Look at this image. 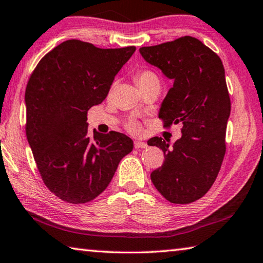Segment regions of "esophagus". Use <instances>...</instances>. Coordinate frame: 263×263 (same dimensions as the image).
<instances>
[{"label":"esophagus","mask_w":263,"mask_h":263,"mask_svg":"<svg viewBox=\"0 0 263 263\" xmlns=\"http://www.w3.org/2000/svg\"><path fill=\"white\" fill-rule=\"evenodd\" d=\"M135 147L136 148H146L147 147V144L145 143V141L137 140V141H135Z\"/></svg>","instance_id":"obj_1"}]
</instances>
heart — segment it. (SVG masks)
I'll return each mask as SVG.
<instances>
[{"mask_svg": "<svg viewBox=\"0 0 263 263\" xmlns=\"http://www.w3.org/2000/svg\"><path fill=\"white\" fill-rule=\"evenodd\" d=\"M136 81L140 89L149 84H154V83H158V84H159V79H158L157 74L152 71H149V70H141V71H139L136 74ZM128 128H130L132 132L140 131V126L138 125V123L136 122H131L128 124Z\"/></svg>", "mask_w": 263, "mask_h": 263, "instance_id": "heart-1", "label": "heart"}]
</instances>
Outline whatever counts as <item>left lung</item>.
Here are the masks:
<instances>
[{
	"label": "left lung",
	"mask_w": 263,
	"mask_h": 263,
	"mask_svg": "<svg viewBox=\"0 0 263 263\" xmlns=\"http://www.w3.org/2000/svg\"><path fill=\"white\" fill-rule=\"evenodd\" d=\"M148 64L157 66L173 85L161 103L165 127L182 124L181 138L153 137L151 146L162 149L165 161L151 173L158 192L172 203L202 198L215 181L226 152L231 99L220 57L201 41L185 36L139 49Z\"/></svg>",
	"instance_id": "8db88e82"
}]
</instances>
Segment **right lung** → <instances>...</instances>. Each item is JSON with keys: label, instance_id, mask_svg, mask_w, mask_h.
Segmentation results:
<instances>
[{"label": "right lung", "instance_id": "obj_1", "mask_svg": "<svg viewBox=\"0 0 263 263\" xmlns=\"http://www.w3.org/2000/svg\"><path fill=\"white\" fill-rule=\"evenodd\" d=\"M136 47L101 49L78 40L48 52L26 89L28 143L45 186L70 203H85L109 186L133 141L123 133L87 135L86 114L106 98Z\"/></svg>", "mask_w": 263, "mask_h": 263}]
</instances>
